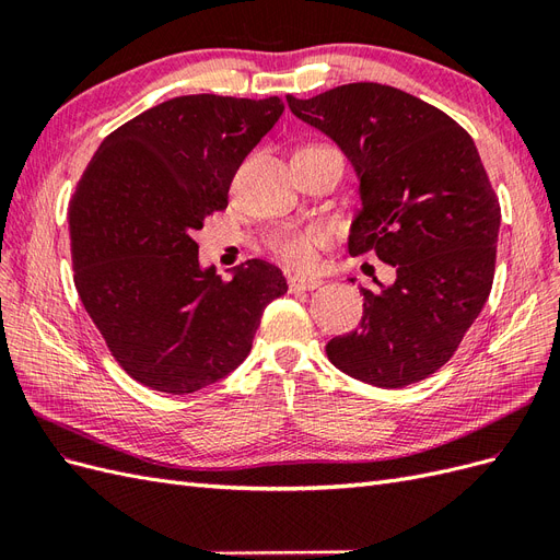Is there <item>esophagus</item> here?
<instances>
[{"mask_svg": "<svg viewBox=\"0 0 560 560\" xmlns=\"http://www.w3.org/2000/svg\"><path fill=\"white\" fill-rule=\"evenodd\" d=\"M287 282H290V292H311L322 284V280L306 278V276H292Z\"/></svg>", "mask_w": 560, "mask_h": 560, "instance_id": "esophagus-1", "label": "esophagus"}]
</instances>
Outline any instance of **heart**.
I'll use <instances>...</instances> for the list:
<instances>
[{"label":"heart","instance_id":"1","mask_svg":"<svg viewBox=\"0 0 560 560\" xmlns=\"http://www.w3.org/2000/svg\"><path fill=\"white\" fill-rule=\"evenodd\" d=\"M306 149H329V147H306ZM329 241L327 231L322 226L306 229H280L270 235V249L276 257L292 268H308L317 259V249Z\"/></svg>","mask_w":560,"mask_h":560}]
</instances>
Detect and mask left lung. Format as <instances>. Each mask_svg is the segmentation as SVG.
Instances as JSON below:
<instances>
[{
	"label": "left lung",
	"instance_id": "obj_1",
	"mask_svg": "<svg viewBox=\"0 0 560 560\" xmlns=\"http://www.w3.org/2000/svg\"><path fill=\"white\" fill-rule=\"evenodd\" d=\"M301 121L343 149L362 210L350 254L376 252L397 280L362 290L360 329L327 358L376 387L432 376L479 317L495 276L500 200L469 132L448 114L383 83H346L311 100L287 95Z\"/></svg>",
	"mask_w": 560,
	"mask_h": 560
}]
</instances>
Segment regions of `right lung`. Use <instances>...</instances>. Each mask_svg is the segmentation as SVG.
Returning <instances> with one entry per match:
<instances>
[{"instance_id": "add662e5", "label": "right lung", "mask_w": 560, "mask_h": 560, "mask_svg": "<svg viewBox=\"0 0 560 560\" xmlns=\"http://www.w3.org/2000/svg\"><path fill=\"white\" fill-rule=\"evenodd\" d=\"M284 112L266 100L182 95L97 147L70 200L74 284L112 358L138 383L189 395L229 376L282 270L249 259L231 280L198 264L194 233L229 206L241 163Z\"/></svg>"}]
</instances>
